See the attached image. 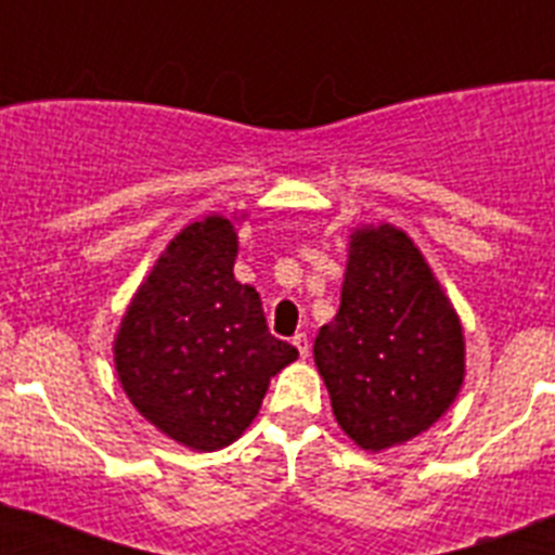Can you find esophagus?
Here are the masks:
<instances>
[{"mask_svg":"<svg viewBox=\"0 0 555 555\" xmlns=\"http://www.w3.org/2000/svg\"><path fill=\"white\" fill-rule=\"evenodd\" d=\"M292 341H294V347L300 350V356L308 358V352H311V345H308V336H306V333H297V336H294Z\"/></svg>","mask_w":555,"mask_h":555,"instance_id":"obj_1","label":"esophagus"}]
</instances>
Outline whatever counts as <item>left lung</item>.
<instances>
[{
    "label": "left lung",
    "instance_id": "obj_1",
    "mask_svg": "<svg viewBox=\"0 0 555 555\" xmlns=\"http://www.w3.org/2000/svg\"><path fill=\"white\" fill-rule=\"evenodd\" d=\"M313 361L333 414L358 448L403 444L453 405L464 384V331L403 230L350 235L341 306L320 327Z\"/></svg>",
    "mask_w": 555,
    "mask_h": 555
}]
</instances>
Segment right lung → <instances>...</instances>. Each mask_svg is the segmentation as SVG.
I'll return each mask as SVG.
<instances>
[{
	"label": "right lung",
	"instance_id": "add662e5",
	"mask_svg": "<svg viewBox=\"0 0 555 555\" xmlns=\"http://www.w3.org/2000/svg\"><path fill=\"white\" fill-rule=\"evenodd\" d=\"M238 235L205 217L169 242L125 320L113 361L130 403L191 450H222L255 420L274 377L300 352L274 338L261 297L233 278Z\"/></svg>",
	"mask_w": 555,
	"mask_h": 555
}]
</instances>
